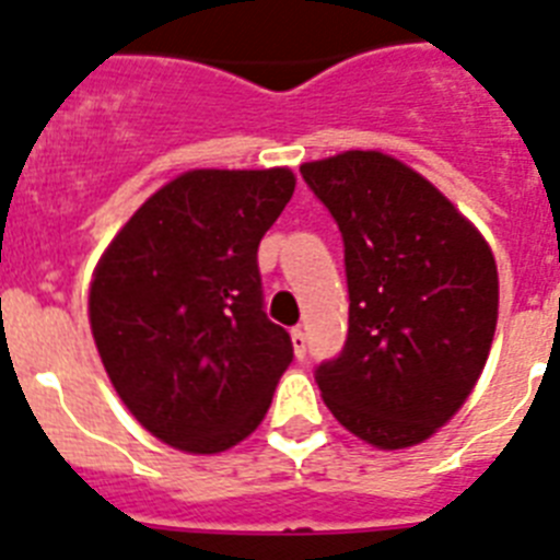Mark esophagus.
Masks as SVG:
<instances>
[{"label": "esophagus", "mask_w": 560, "mask_h": 560, "mask_svg": "<svg viewBox=\"0 0 560 560\" xmlns=\"http://www.w3.org/2000/svg\"><path fill=\"white\" fill-rule=\"evenodd\" d=\"M290 338H293L295 355H299V359H304V355H307V336H304L302 327H293V330H290Z\"/></svg>", "instance_id": "obj_1"}]
</instances>
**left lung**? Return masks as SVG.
Masks as SVG:
<instances>
[{
    "instance_id": "1",
    "label": "left lung",
    "mask_w": 560,
    "mask_h": 560,
    "mask_svg": "<svg viewBox=\"0 0 560 560\" xmlns=\"http://www.w3.org/2000/svg\"><path fill=\"white\" fill-rule=\"evenodd\" d=\"M345 238L350 330L316 384L378 450L421 444L476 387L498 322L490 244L421 173L378 150L302 164Z\"/></svg>"
}]
</instances>
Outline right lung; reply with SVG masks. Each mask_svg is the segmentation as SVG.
I'll return each mask as SVG.
<instances>
[{
    "mask_svg": "<svg viewBox=\"0 0 560 560\" xmlns=\"http://www.w3.org/2000/svg\"><path fill=\"white\" fill-rule=\"evenodd\" d=\"M293 190L288 167L187 171L98 258L96 350L125 407L171 447L210 455L247 439L293 361L258 272V242Z\"/></svg>",
    "mask_w": 560,
    "mask_h": 560,
    "instance_id": "obj_1",
    "label": "right lung"
}]
</instances>
